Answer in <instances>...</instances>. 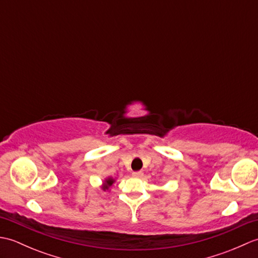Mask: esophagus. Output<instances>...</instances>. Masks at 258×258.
Instances as JSON below:
<instances>
[{
	"mask_svg": "<svg viewBox=\"0 0 258 258\" xmlns=\"http://www.w3.org/2000/svg\"><path fill=\"white\" fill-rule=\"evenodd\" d=\"M132 175L134 177H142V176H143V173H142V172H133Z\"/></svg>",
	"mask_w": 258,
	"mask_h": 258,
	"instance_id": "obj_1",
	"label": "esophagus"
}]
</instances>
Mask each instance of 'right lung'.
Segmentation results:
<instances>
[{"label": "right lung", "mask_w": 258, "mask_h": 258, "mask_svg": "<svg viewBox=\"0 0 258 258\" xmlns=\"http://www.w3.org/2000/svg\"><path fill=\"white\" fill-rule=\"evenodd\" d=\"M115 183V178L113 177H106L105 179H104V182L101 186V188L103 190H108L109 188H111V186Z\"/></svg>", "instance_id": "add662e5"}]
</instances>
